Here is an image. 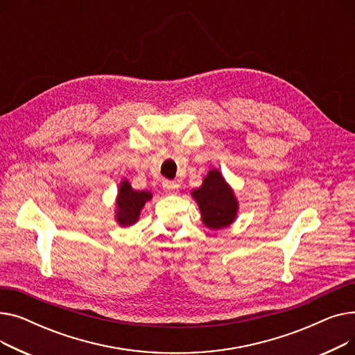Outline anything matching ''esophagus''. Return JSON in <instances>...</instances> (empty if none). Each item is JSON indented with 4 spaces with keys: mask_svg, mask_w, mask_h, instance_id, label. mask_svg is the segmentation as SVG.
<instances>
[{
    "mask_svg": "<svg viewBox=\"0 0 355 355\" xmlns=\"http://www.w3.org/2000/svg\"><path fill=\"white\" fill-rule=\"evenodd\" d=\"M162 189H164L166 193H177L178 189H180V185H178L177 182H174V181L165 180V181H162Z\"/></svg>",
    "mask_w": 355,
    "mask_h": 355,
    "instance_id": "34e87169",
    "label": "esophagus"
}]
</instances>
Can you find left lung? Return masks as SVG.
<instances>
[{"label":"left lung","mask_w":355,"mask_h":355,"mask_svg":"<svg viewBox=\"0 0 355 355\" xmlns=\"http://www.w3.org/2000/svg\"><path fill=\"white\" fill-rule=\"evenodd\" d=\"M201 213V221L210 230H221L234 223L239 201L230 184L217 168H211L202 184L191 191Z\"/></svg>","instance_id":"8db88e82"}]
</instances>
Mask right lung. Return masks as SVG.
Segmentation results:
<instances>
[{
    "label": "right lung",
    "mask_w": 355,
    "mask_h": 355,
    "mask_svg": "<svg viewBox=\"0 0 355 355\" xmlns=\"http://www.w3.org/2000/svg\"><path fill=\"white\" fill-rule=\"evenodd\" d=\"M151 198V191H137L132 189L130 182L126 178H123L119 184V190L116 196L115 221L121 227L134 226L139 220L145 202H148Z\"/></svg>",
    "instance_id": "obj_1"
}]
</instances>
